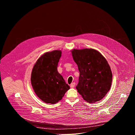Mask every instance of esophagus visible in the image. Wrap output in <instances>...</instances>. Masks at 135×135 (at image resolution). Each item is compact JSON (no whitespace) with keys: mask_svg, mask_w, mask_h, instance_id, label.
Returning <instances> with one entry per match:
<instances>
[{"mask_svg":"<svg viewBox=\"0 0 135 135\" xmlns=\"http://www.w3.org/2000/svg\"><path fill=\"white\" fill-rule=\"evenodd\" d=\"M75 82H73V83H71L70 86L71 88H74V87L75 86Z\"/></svg>","mask_w":135,"mask_h":135,"instance_id":"obj_1","label":"esophagus"}]
</instances>
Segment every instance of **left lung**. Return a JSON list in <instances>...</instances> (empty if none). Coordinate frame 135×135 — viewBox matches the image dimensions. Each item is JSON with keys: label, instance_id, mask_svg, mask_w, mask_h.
<instances>
[{"label": "left lung", "instance_id": "1", "mask_svg": "<svg viewBox=\"0 0 135 135\" xmlns=\"http://www.w3.org/2000/svg\"><path fill=\"white\" fill-rule=\"evenodd\" d=\"M73 59L80 71L76 86L85 101L95 103L102 99L110 90L112 73L105 57L92 49L73 50Z\"/></svg>", "mask_w": 135, "mask_h": 135}]
</instances>
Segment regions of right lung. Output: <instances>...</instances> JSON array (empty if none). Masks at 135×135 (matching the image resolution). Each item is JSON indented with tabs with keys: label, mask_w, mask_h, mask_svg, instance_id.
I'll return each mask as SVG.
<instances>
[{
	"label": "right lung",
	"mask_w": 135,
	"mask_h": 135,
	"mask_svg": "<svg viewBox=\"0 0 135 135\" xmlns=\"http://www.w3.org/2000/svg\"><path fill=\"white\" fill-rule=\"evenodd\" d=\"M61 51L55 50L42 55L35 64L31 76L33 89L42 101L55 104L61 100L70 89L58 73L57 65Z\"/></svg>",
	"instance_id": "1"
}]
</instances>
